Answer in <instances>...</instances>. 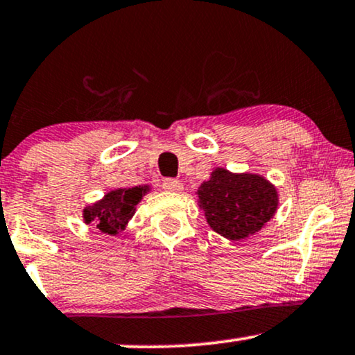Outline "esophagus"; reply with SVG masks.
Listing matches in <instances>:
<instances>
[{"instance_id": "1", "label": "esophagus", "mask_w": 355, "mask_h": 355, "mask_svg": "<svg viewBox=\"0 0 355 355\" xmlns=\"http://www.w3.org/2000/svg\"><path fill=\"white\" fill-rule=\"evenodd\" d=\"M162 188L167 191H182L183 190V183L180 180H173V178H165L162 182Z\"/></svg>"}]
</instances>
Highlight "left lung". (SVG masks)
<instances>
[{"instance_id": "obj_1", "label": "left lung", "mask_w": 355, "mask_h": 355, "mask_svg": "<svg viewBox=\"0 0 355 355\" xmlns=\"http://www.w3.org/2000/svg\"><path fill=\"white\" fill-rule=\"evenodd\" d=\"M211 230L231 241L260 231L277 209V191L266 178L216 168L198 190Z\"/></svg>"}]
</instances>
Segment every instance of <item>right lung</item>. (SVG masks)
<instances>
[{"label": "right lung", "mask_w": 355, "mask_h": 355, "mask_svg": "<svg viewBox=\"0 0 355 355\" xmlns=\"http://www.w3.org/2000/svg\"><path fill=\"white\" fill-rule=\"evenodd\" d=\"M147 187H134V188H121L114 190L96 203L92 208L83 211L85 221L96 223V227L105 234H116V232L124 230L125 223L132 218L136 205L141 201L142 195H146Z\"/></svg>", "instance_id": "add662e5"}]
</instances>
